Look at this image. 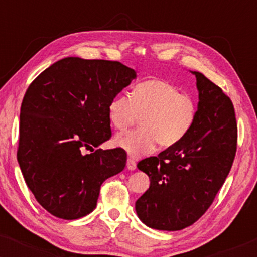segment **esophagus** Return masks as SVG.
Masks as SVG:
<instances>
[{
  "mask_svg": "<svg viewBox=\"0 0 257 257\" xmlns=\"http://www.w3.org/2000/svg\"><path fill=\"white\" fill-rule=\"evenodd\" d=\"M126 168H128L129 170H134L135 168H137V163H135L134 159H132V158L126 159Z\"/></svg>",
  "mask_w": 257,
  "mask_h": 257,
  "instance_id": "esophagus-1",
  "label": "esophagus"
}]
</instances>
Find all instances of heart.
I'll list each match as a JSON object with an SVG mask.
<instances>
[{
	"label": "heart",
	"mask_w": 257,
	"mask_h": 257,
	"mask_svg": "<svg viewBox=\"0 0 257 257\" xmlns=\"http://www.w3.org/2000/svg\"><path fill=\"white\" fill-rule=\"evenodd\" d=\"M140 116L141 128L114 139L132 157L153 152L158 143L162 147L178 145L196 122L197 104L169 82L146 79L135 85L132 96L120 93L108 105V118L119 132L134 125Z\"/></svg>",
	"instance_id": "heart-1"
}]
</instances>
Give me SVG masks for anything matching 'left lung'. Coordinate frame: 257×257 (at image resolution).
<instances>
[{
  "label": "left lung",
  "instance_id": "8db88e82",
  "mask_svg": "<svg viewBox=\"0 0 257 257\" xmlns=\"http://www.w3.org/2000/svg\"><path fill=\"white\" fill-rule=\"evenodd\" d=\"M199 91L196 122L178 145L138 163L149 190L135 203L139 219L162 231L193 225L213 204L237 151V120L231 99L203 73L193 71Z\"/></svg>",
  "mask_w": 257,
  "mask_h": 257
}]
</instances>
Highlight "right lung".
I'll use <instances>...</instances> for the list:
<instances>
[{
    "label": "right lung",
    "mask_w": 257,
    "mask_h": 257,
    "mask_svg": "<svg viewBox=\"0 0 257 257\" xmlns=\"http://www.w3.org/2000/svg\"><path fill=\"white\" fill-rule=\"evenodd\" d=\"M135 77L119 61L70 57L29 85L20 107L18 163L35 198L55 217L91 213L102 182L124 169V150L94 147L111 139L108 105ZM85 149L92 153L84 155Z\"/></svg>",
    "instance_id": "add662e5"
}]
</instances>
